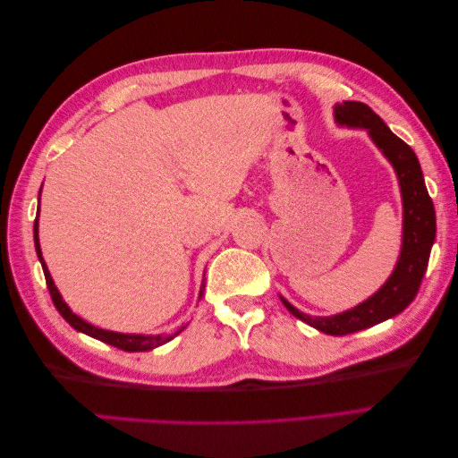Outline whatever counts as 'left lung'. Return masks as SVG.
Listing matches in <instances>:
<instances>
[{
    "label": "left lung",
    "instance_id": "1",
    "mask_svg": "<svg viewBox=\"0 0 458 458\" xmlns=\"http://www.w3.org/2000/svg\"><path fill=\"white\" fill-rule=\"evenodd\" d=\"M335 118L340 126L363 128L369 131L382 155L392 162L399 179L401 199H403V242L397 266L390 279L377 294H372L353 310L332 317H311L298 311L284 298V308L300 321L325 332L330 336H344L352 332L378 325L386 318L403 311L417 296L422 276L428 267L429 250L436 241V212L428 195L424 175L414 150L386 126L384 120L372 113V108L359 101H344L335 106Z\"/></svg>",
    "mask_w": 458,
    "mask_h": 458
}]
</instances>
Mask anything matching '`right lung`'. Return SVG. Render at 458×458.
Wrapping results in <instances>:
<instances>
[{"instance_id": "1", "label": "right lung", "mask_w": 458, "mask_h": 458, "mask_svg": "<svg viewBox=\"0 0 458 458\" xmlns=\"http://www.w3.org/2000/svg\"><path fill=\"white\" fill-rule=\"evenodd\" d=\"M38 214H39V208H38ZM34 244H36V254H38V258H39L41 267H44L46 283H47V288H49V294H51V300H53V303H55V308H57V311L63 315V318H64V321H66L68 325H71V327L76 328V330H80V332H84V335H88V336H91V338H97V340H101V342H105V344L114 345V348L123 350V352H148V350L158 348V345H162V344H165V342H170L175 335H179V332H182V330L187 327V325H185V327H179V330L175 332V335H172V336H164V335L145 336V335H122V332L103 330V328H97V327L86 323L84 318H80L76 313H72L71 308H68L66 303L63 301V296L59 294L57 286H55V283H53V279H51V275H49L47 266H46V261H44V256H41V248H39V239H38V217H36V221H34ZM202 294H204V284L200 286V296H199V298H202Z\"/></svg>"}]
</instances>
